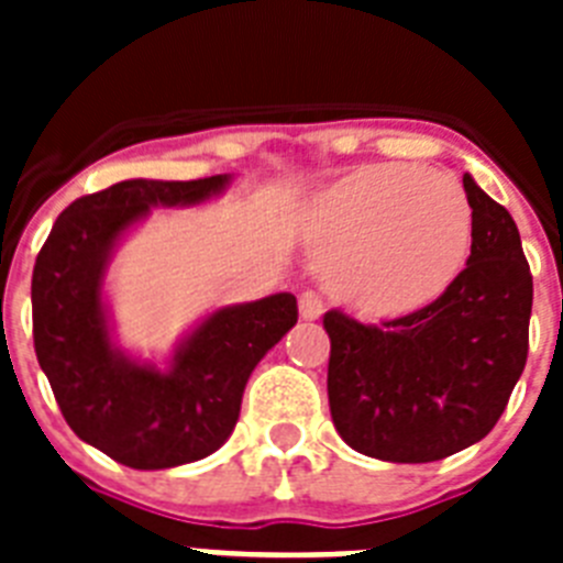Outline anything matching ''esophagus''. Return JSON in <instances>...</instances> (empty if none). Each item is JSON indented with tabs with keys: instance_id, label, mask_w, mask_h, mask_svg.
Listing matches in <instances>:
<instances>
[{
	"instance_id": "1",
	"label": "esophagus",
	"mask_w": 563,
	"mask_h": 563,
	"mask_svg": "<svg viewBox=\"0 0 563 563\" xmlns=\"http://www.w3.org/2000/svg\"><path fill=\"white\" fill-rule=\"evenodd\" d=\"M298 312H301L305 321H316V318H321V312H324V298L318 296L316 290H305L298 296Z\"/></svg>"
}]
</instances>
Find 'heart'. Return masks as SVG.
<instances>
[{"instance_id": "1", "label": "heart", "mask_w": 563, "mask_h": 563, "mask_svg": "<svg viewBox=\"0 0 563 563\" xmlns=\"http://www.w3.org/2000/svg\"><path fill=\"white\" fill-rule=\"evenodd\" d=\"M312 228L332 296L386 321L454 285L474 245V208L451 174L380 163L327 188Z\"/></svg>"}]
</instances>
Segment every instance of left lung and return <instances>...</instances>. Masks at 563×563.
<instances>
[{"mask_svg":"<svg viewBox=\"0 0 563 563\" xmlns=\"http://www.w3.org/2000/svg\"><path fill=\"white\" fill-rule=\"evenodd\" d=\"M474 245L465 271L429 307L361 324L324 316L332 422L350 449L386 462H434L499 422L530 346L533 276L505 206L471 174Z\"/></svg>","mask_w":563,"mask_h":563,"instance_id":"1","label":"left lung"}]
</instances>
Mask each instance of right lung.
I'll return each mask as SVG.
<instances>
[{"mask_svg": "<svg viewBox=\"0 0 563 563\" xmlns=\"http://www.w3.org/2000/svg\"><path fill=\"white\" fill-rule=\"evenodd\" d=\"M228 186L123 180L62 211L33 267V346L64 420L84 442L137 471L213 454L239 420L256 363L298 321L296 296L222 307L174 355L172 369L141 366L109 341L101 278L114 239L152 206H194Z\"/></svg>", "mask_w": 563, "mask_h": 563, "instance_id": "1", "label": "right lung"}]
</instances>
